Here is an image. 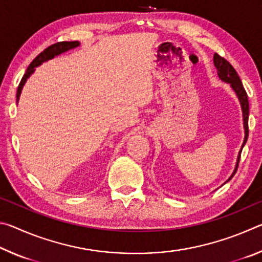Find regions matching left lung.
Wrapping results in <instances>:
<instances>
[{
  "mask_svg": "<svg viewBox=\"0 0 262 262\" xmlns=\"http://www.w3.org/2000/svg\"><path fill=\"white\" fill-rule=\"evenodd\" d=\"M214 64H215L216 69H217V75H219V77L223 82L229 83L230 86L232 88V90L236 92V95H237L238 99H239V103H241V106H242L244 129H245V137H244L242 149H241V151H239V155H238L236 167H234L231 177H230V178L228 179V181H229V180H231V178L234 176V173L237 172L238 164H239V161H241L242 150H243L244 145H245L246 141H247V137H248V99H247V94H246L245 89H244V86H243V83L241 81V78H239L237 72L234 70L232 66L230 64L229 62L224 59V57H222V56L217 54V53H215V54H214Z\"/></svg>",
  "mask_w": 262,
  "mask_h": 262,
  "instance_id": "left-lung-1",
  "label": "left lung"
}]
</instances>
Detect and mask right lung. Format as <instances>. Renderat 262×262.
<instances>
[{
  "instance_id": "add662e5",
  "label": "right lung",
  "mask_w": 262,
  "mask_h": 262,
  "mask_svg": "<svg viewBox=\"0 0 262 262\" xmlns=\"http://www.w3.org/2000/svg\"><path fill=\"white\" fill-rule=\"evenodd\" d=\"M79 46V42L78 41H61V42H56L54 45H52L50 47H47L45 51L41 52L40 54H39L35 59L31 62L30 66L26 69V73L24 74L23 78H21V81L18 85V89H17V103H18V99H19V96H20V92H21V89H23L24 84L26 82V79H28L31 75L34 73V68L38 67V66H40L42 62H46L48 60L53 59L54 56H57L62 54V53L67 52L69 50H73V48H76Z\"/></svg>"
}]
</instances>
